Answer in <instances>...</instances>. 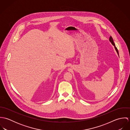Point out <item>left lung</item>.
I'll use <instances>...</instances> for the list:
<instances>
[{
	"mask_svg": "<svg viewBox=\"0 0 130 130\" xmlns=\"http://www.w3.org/2000/svg\"><path fill=\"white\" fill-rule=\"evenodd\" d=\"M109 40H110V41L111 42V44L113 45V46H114V47H115V50H116V51L117 52V54H118V55L119 56V52H118V49H117V48L115 46V43H114V42H113V39H112V38L111 37V36L110 37V38H109Z\"/></svg>",
	"mask_w": 130,
	"mask_h": 130,
	"instance_id": "1",
	"label": "left lung"
}]
</instances>
